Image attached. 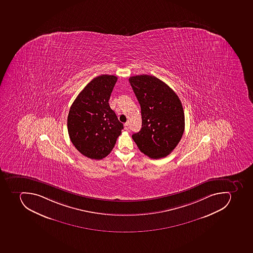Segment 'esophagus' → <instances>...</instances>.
Listing matches in <instances>:
<instances>
[{"mask_svg": "<svg viewBox=\"0 0 253 253\" xmlns=\"http://www.w3.org/2000/svg\"><path fill=\"white\" fill-rule=\"evenodd\" d=\"M124 127H125V129H126V131H128V130H129V125H128V124H125V125H124Z\"/></svg>", "mask_w": 253, "mask_h": 253, "instance_id": "obj_1", "label": "esophagus"}]
</instances>
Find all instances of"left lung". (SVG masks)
Instances as JSON below:
<instances>
[{
	"label": "left lung",
	"mask_w": 253,
	"mask_h": 253,
	"mask_svg": "<svg viewBox=\"0 0 253 253\" xmlns=\"http://www.w3.org/2000/svg\"><path fill=\"white\" fill-rule=\"evenodd\" d=\"M129 83L142 116L141 129L131 137L140 152L148 157H166L178 145L184 131L181 101L170 87L155 76H132Z\"/></svg>",
	"instance_id": "obj_1"
}]
</instances>
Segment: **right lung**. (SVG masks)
<instances>
[{
	"mask_svg": "<svg viewBox=\"0 0 253 253\" xmlns=\"http://www.w3.org/2000/svg\"><path fill=\"white\" fill-rule=\"evenodd\" d=\"M118 77L94 78L79 93L69 111V136L76 149L91 160L107 156L124 128L109 106V100Z\"/></svg>",
	"mask_w": 253,
	"mask_h": 253,
	"instance_id": "right-lung-1",
	"label": "right lung"
}]
</instances>
